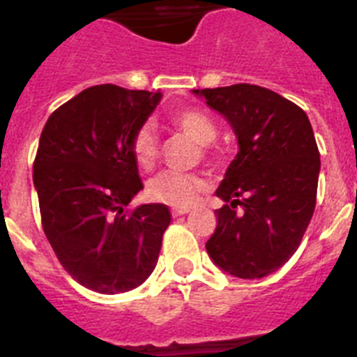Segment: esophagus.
I'll return each mask as SVG.
<instances>
[{"mask_svg":"<svg viewBox=\"0 0 357 357\" xmlns=\"http://www.w3.org/2000/svg\"><path fill=\"white\" fill-rule=\"evenodd\" d=\"M189 209H182V207H176V209H172V214L173 216H184V214H188Z\"/></svg>","mask_w":357,"mask_h":357,"instance_id":"34e87169","label":"esophagus"}]
</instances>
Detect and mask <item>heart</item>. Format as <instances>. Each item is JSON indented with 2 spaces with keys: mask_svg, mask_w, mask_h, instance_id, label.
<instances>
[{
  "mask_svg": "<svg viewBox=\"0 0 357 357\" xmlns=\"http://www.w3.org/2000/svg\"><path fill=\"white\" fill-rule=\"evenodd\" d=\"M169 121L175 128L188 134L193 141L202 144V155L206 159H216L218 150L213 146V141L218 134L216 123L198 109H178L169 116ZM132 153L135 162L141 168L150 169L155 164L159 155V139L155 128L151 123H143L132 132L130 137ZM207 184L206 178L197 173L162 172L148 184V197L153 202L168 204L173 207H191L198 200Z\"/></svg>",
  "mask_w": 357,
  "mask_h": 357,
  "instance_id": "1",
  "label": "heart"
}]
</instances>
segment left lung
Wrapping results in <instances>:
<instances>
[{"mask_svg": "<svg viewBox=\"0 0 357 357\" xmlns=\"http://www.w3.org/2000/svg\"><path fill=\"white\" fill-rule=\"evenodd\" d=\"M222 112L239 151L216 197L218 225L206 243L211 259L230 275L261 279L296 252L317 206L320 151L304 110L250 84L195 89Z\"/></svg>", "mask_w": 357, "mask_h": 357, "instance_id": "left-lung-1", "label": "left lung"}]
</instances>
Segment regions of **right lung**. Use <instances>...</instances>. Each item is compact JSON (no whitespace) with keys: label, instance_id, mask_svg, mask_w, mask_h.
<instances>
[{"label":"right lung","instance_id":"obj_1","mask_svg":"<svg viewBox=\"0 0 357 357\" xmlns=\"http://www.w3.org/2000/svg\"><path fill=\"white\" fill-rule=\"evenodd\" d=\"M160 93L102 84L53 110L33 160L40 223L56 259L85 288L130 291L148 279L172 213L127 209L143 189L130 137Z\"/></svg>","mask_w":357,"mask_h":357}]
</instances>
